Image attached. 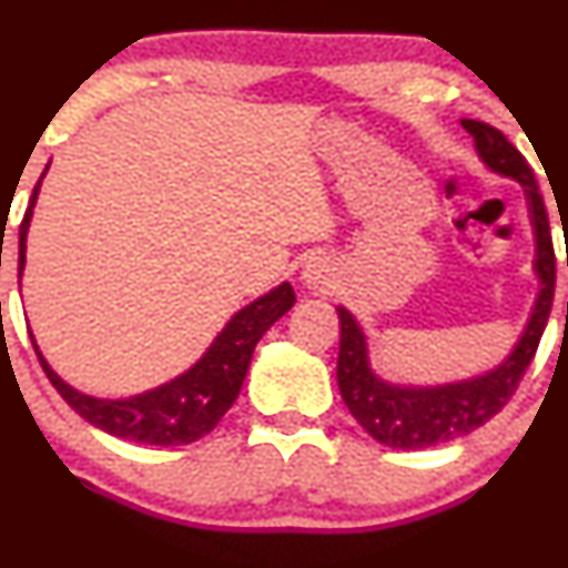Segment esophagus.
I'll return each mask as SVG.
<instances>
[{
    "mask_svg": "<svg viewBox=\"0 0 568 568\" xmlns=\"http://www.w3.org/2000/svg\"><path fill=\"white\" fill-rule=\"evenodd\" d=\"M302 280L313 291H326V285H329V274H326V268L321 263H307L305 272H302Z\"/></svg>",
    "mask_w": 568,
    "mask_h": 568,
    "instance_id": "esophagus-1",
    "label": "esophagus"
}]
</instances>
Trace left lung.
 I'll return each mask as SVG.
<instances>
[{
    "label": "left lung",
    "mask_w": 568,
    "mask_h": 568,
    "mask_svg": "<svg viewBox=\"0 0 568 568\" xmlns=\"http://www.w3.org/2000/svg\"><path fill=\"white\" fill-rule=\"evenodd\" d=\"M464 129L473 134L480 159L495 173L517 178L525 186L530 205L532 231H536V272L541 280L538 302L525 335L517 348L489 374L478 379L456 382L443 387H398L387 385L371 371L368 346L359 324L346 307H337L341 316V354H337V387L354 420L382 445L404 450L428 448V445L448 443L484 426L511 400L523 382L525 371L536 357L538 341L547 326L555 296V250L549 233V216L544 197L538 192L528 159L506 140L500 129L480 120H462Z\"/></svg>",
    "instance_id": "1"
}]
</instances>
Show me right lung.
<instances>
[{
  "label": "right lung",
  "mask_w": 568,
  "mask_h": 568,
  "mask_svg": "<svg viewBox=\"0 0 568 568\" xmlns=\"http://www.w3.org/2000/svg\"><path fill=\"white\" fill-rule=\"evenodd\" d=\"M38 192L40 181L19 227V272L24 268L27 227H30ZM294 288L288 283L268 291L266 296L255 300L227 321L225 329L220 332V337L211 343V348L194 368H189L186 374L168 382V385L156 387V390L131 395V398L109 400L73 390L49 368L38 346L36 352L57 393L68 400L73 412H79L95 428L142 445H189L214 432L222 415L231 409L244 385L257 341L274 321L283 318L294 307Z\"/></svg>",
  "instance_id": "add662e5"
}]
</instances>
